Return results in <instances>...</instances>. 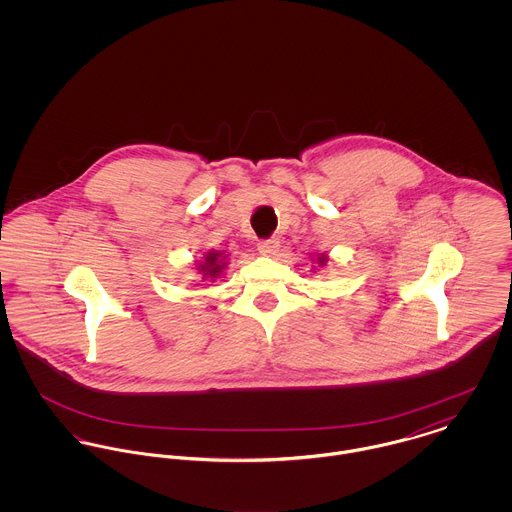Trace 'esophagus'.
Instances as JSON below:
<instances>
[{"label":"esophagus","mask_w":512,"mask_h":512,"mask_svg":"<svg viewBox=\"0 0 512 512\" xmlns=\"http://www.w3.org/2000/svg\"><path fill=\"white\" fill-rule=\"evenodd\" d=\"M278 248H280V242L276 238H268V240L258 242V250L264 256H274L278 252Z\"/></svg>","instance_id":"obj_1"}]
</instances>
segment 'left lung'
<instances>
[{
    "label": "left lung",
    "instance_id": "1",
    "mask_svg": "<svg viewBox=\"0 0 512 512\" xmlns=\"http://www.w3.org/2000/svg\"><path fill=\"white\" fill-rule=\"evenodd\" d=\"M315 260H317V264H319L321 268H325V266H327V262H329L327 254H317V258H315Z\"/></svg>",
    "mask_w": 512,
    "mask_h": 512
}]
</instances>
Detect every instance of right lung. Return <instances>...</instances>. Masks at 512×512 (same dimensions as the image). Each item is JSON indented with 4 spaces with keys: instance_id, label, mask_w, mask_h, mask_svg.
<instances>
[{
    "instance_id": "right-lung-1",
    "label": "right lung",
    "mask_w": 512,
    "mask_h": 512,
    "mask_svg": "<svg viewBox=\"0 0 512 512\" xmlns=\"http://www.w3.org/2000/svg\"><path fill=\"white\" fill-rule=\"evenodd\" d=\"M228 266L226 250H207L201 260H195V270L203 276V282H215Z\"/></svg>"
}]
</instances>
